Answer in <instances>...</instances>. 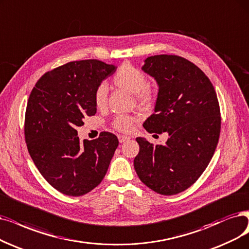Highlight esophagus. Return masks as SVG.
I'll return each instance as SVG.
<instances>
[{
	"mask_svg": "<svg viewBox=\"0 0 249 249\" xmlns=\"http://www.w3.org/2000/svg\"><path fill=\"white\" fill-rule=\"evenodd\" d=\"M127 140H130V137H127V136H118V141L121 142V143H124V142H125V141H127Z\"/></svg>",
	"mask_w": 249,
	"mask_h": 249,
	"instance_id": "esophagus-1",
	"label": "esophagus"
}]
</instances>
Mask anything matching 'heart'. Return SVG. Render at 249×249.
<instances>
[{"label":"heart","mask_w":249,"mask_h":249,"mask_svg":"<svg viewBox=\"0 0 249 249\" xmlns=\"http://www.w3.org/2000/svg\"><path fill=\"white\" fill-rule=\"evenodd\" d=\"M112 84L134 94L136 100L142 105L151 104L154 100V93L148 87L146 75L131 63H124L118 67L111 78ZM94 102L97 108H103L107 103V88L104 84L99 85L94 94ZM136 118L130 115L119 114L112 121V126L122 133L132 131Z\"/></svg>","instance_id":"1"}]
</instances>
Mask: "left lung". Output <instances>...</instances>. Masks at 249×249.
I'll use <instances>...</instances> for the list:
<instances>
[{"mask_svg":"<svg viewBox=\"0 0 249 249\" xmlns=\"http://www.w3.org/2000/svg\"><path fill=\"white\" fill-rule=\"evenodd\" d=\"M142 69L159 88L154 113L143 125L150 134L170 137L165 144L137 138L140 151L134 166L151 190L175 195L192 186L213 158L221 133L220 105L210 78L181 56L148 57Z\"/></svg>","mask_w":249,"mask_h":249,"instance_id":"left-lung-1","label":"left lung"}]
</instances>
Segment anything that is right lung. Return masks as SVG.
<instances>
[{
  "label": "right lung",
  "instance_id": "1",
  "mask_svg": "<svg viewBox=\"0 0 249 249\" xmlns=\"http://www.w3.org/2000/svg\"><path fill=\"white\" fill-rule=\"evenodd\" d=\"M114 65L71 61L46 72L29 95L24 137L29 155L46 181L62 194L82 196L102 182L118 146L115 135L77 137L84 119L96 113L94 94Z\"/></svg>",
  "mask_w": 249,
  "mask_h": 249
}]
</instances>
